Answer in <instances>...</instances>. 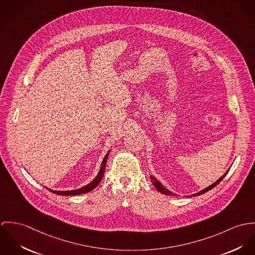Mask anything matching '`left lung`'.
<instances>
[{
    "label": "left lung",
    "mask_w": 255,
    "mask_h": 255,
    "mask_svg": "<svg viewBox=\"0 0 255 255\" xmlns=\"http://www.w3.org/2000/svg\"><path fill=\"white\" fill-rule=\"evenodd\" d=\"M229 171V170H228ZM228 171H227L226 173L222 176V177H220L215 183H213L212 185H210L209 187H207V188H205V189H203L202 191H200V192H198V193H197V194H195V195H192L193 197H195V196H199V195H202V194H204V193H206V192H208L209 190H211V189H213L214 187H216L222 180H223V178L225 177L227 175V173H228ZM150 181L152 182V184H153V186L155 187V189L158 191V192H160L161 194H164V195H169V196H175L173 193H171L170 192L169 190H167L156 178H154L153 176H150ZM191 196V197H192Z\"/></svg>",
    "instance_id": "1"
}]
</instances>
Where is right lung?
<instances>
[{"instance_id": "1", "label": "right lung", "mask_w": 255, "mask_h": 255, "mask_svg": "<svg viewBox=\"0 0 255 255\" xmlns=\"http://www.w3.org/2000/svg\"><path fill=\"white\" fill-rule=\"evenodd\" d=\"M110 152H111V150H109V152L105 155L98 175L95 177V179L92 182H90L88 185H86L84 187H82L80 189H77V190H71V191H54V190H50L46 187L45 188L48 189L50 192H52L56 195H59V196H76V195H82V194L91 192L92 190H94L100 184V182L102 181V179L104 177V174H105V171H106V164H107V160H108Z\"/></svg>"}]
</instances>
